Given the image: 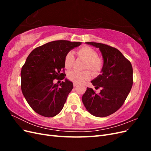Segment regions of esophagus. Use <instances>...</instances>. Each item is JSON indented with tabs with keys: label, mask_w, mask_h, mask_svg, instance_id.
Masks as SVG:
<instances>
[{
	"label": "esophagus",
	"mask_w": 151,
	"mask_h": 151,
	"mask_svg": "<svg viewBox=\"0 0 151 151\" xmlns=\"http://www.w3.org/2000/svg\"><path fill=\"white\" fill-rule=\"evenodd\" d=\"M77 84L74 83V88H76V87H77Z\"/></svg>",
	"instance_id": "obj_1"
}]
</instances>
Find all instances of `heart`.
<instances>
[{
  "label": "heart",
  "instance_id": "obj_1",
  "mask_svg": "<svg viewBox=\"0 0 151 151\" xmlns=\"http://www.w3.org/2000/svg\"><path fill=\"white\" fill-rule=\"evenodd\" d=\"M77 55L81 58L86 60L84 69H89L93 74H98L101 70L103 66V60L98 57V53L93 48L88 46L81 47L77 50ZM74 62V55L72 52H68L65 57L64 65L67 68H70ZM68 79L77 84H83L88 81L90 77V72L88 70L78 72L76 70L70 71L68 74Z\"/></svg>",
  "mask_w": 151,
  "mask_h": 151
}]
</instances>
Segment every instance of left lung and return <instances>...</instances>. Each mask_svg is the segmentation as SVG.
<instances>
[{
	"label": "left lung",
	"mask_w": 151,
	"mask_h": 151,
	"mask_svg": "<svg viewBox=\"0 0 151 151\" xmlns=\"http://www.w3.org/2000/svg\"><path fill=\"white\" fill-rule=\"evenodd\" d=\"M99 48L101 53L103 66L101 74L91 83L99 94L92 88H87L82 101L87 110L97 117L108 116L116 112L125 101L133 84V69L131 63L115 48L107 45L86 42Z\"/></svg>",
	"instance_id": "1"
}]
</instances>
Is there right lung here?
<instances>
[{"label": "right lung", "mask_w": 151, "mask_h": 151, "mask_svg": "<svg viewBox=\"0 0 151 151\" xmlns=\"http://www.w3.org/2000/svg\"><path fill=\"white\" fill-rule=\"evenodd\" d=\"M81 42L53 41L36 48L27 57L21 72V90L29 106L39 115L53 117L61 111L73 83L67 78L58 84L53 80H63L66 76V54L80 46Z\"/></svg>", "instance_id": "1"}]
</instances>
